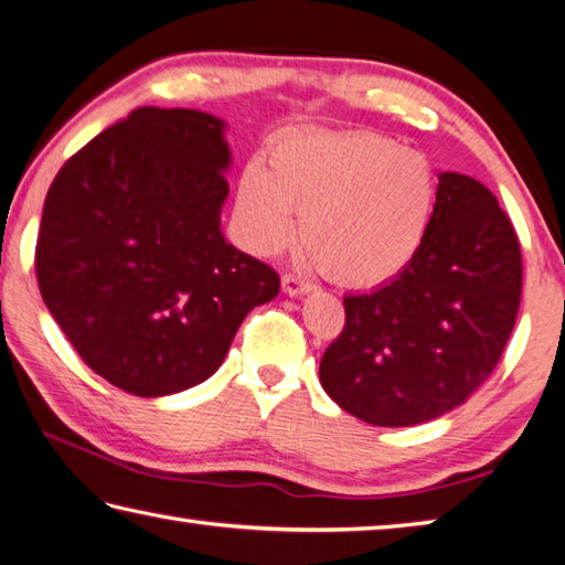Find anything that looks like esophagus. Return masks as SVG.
<instances>
[{
  "instance_id": "1",
  "label": "esophagus",
  "mask_w": 565,
  "mask_h": 565,
  "mask_svg": "<svg viewBox=\"0 0 565 565\" xmlns=\"http://www.w3.org/2000/svg\"><path fill=\"white\" fill-rule=\"evenodd\" d=\"M281 289L286 296H303V294L313 291V284L298 279V276H294V274H286V276H281Z\"/></svg>"
}]
</instances>
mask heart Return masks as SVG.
<instances>
[{
	"label": "heart",
	"mask_w": 565,
	"mask_h": 565,
	"mask_svg": "<svg viewBox=\"0 0 565 565\" xmlns=\"http://www.w3.org/2000/svg\"><path fill=\"white\" fill-rule=\"evenodd\" d=\"M438 179L422 151L372 131L298 137L274 149L269 171L242 173L237 217L247 247L269 257L294 237L318 267L348 286L402 274L428 237Z\"/></svg>",
	"instance_id": "1"
}]
</instances>
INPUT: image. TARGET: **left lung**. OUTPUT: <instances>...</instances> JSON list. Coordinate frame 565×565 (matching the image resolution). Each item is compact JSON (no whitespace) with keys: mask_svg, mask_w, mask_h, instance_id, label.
<instances>
[{"mask_svg":"<svg viewBox=\"0 0 565 565\" xmlns=\"http://www.w3.org/2000/svg\"><path fill=\"white\" fill-rule=\"evenodd\" d=\"M522 298L516 232L490 188L438 173L422 252L370 294L345 296V328L320 384L372 426H416L460 406L490 377Z\"/></svg>","mask_w":565,"mask_h":565,"instance_id":"8db88e82","label":"left lung"}]
</instances>
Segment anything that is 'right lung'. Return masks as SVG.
Returning a JSON list of instances; mask_svg holds the SVG:
<instances>
[{
	"instance_id": "right-lung-1",
	"label": "right lung",
	"mask_w": 565,
	"mask_h": 565,
	"mask_svg": "<svg viewBox=\"0 0 565 565\" xmlns=\"http://www.w3.org/2000/svg\"><path fill=\"white\" fill-rule=\"evenodd\" d=\"M225 127L139 107L65 161L43 203V303L87 367L135 396L205 382L245 316L279 294V274L220 225Z\"/></svg>"
}]
</instances>
